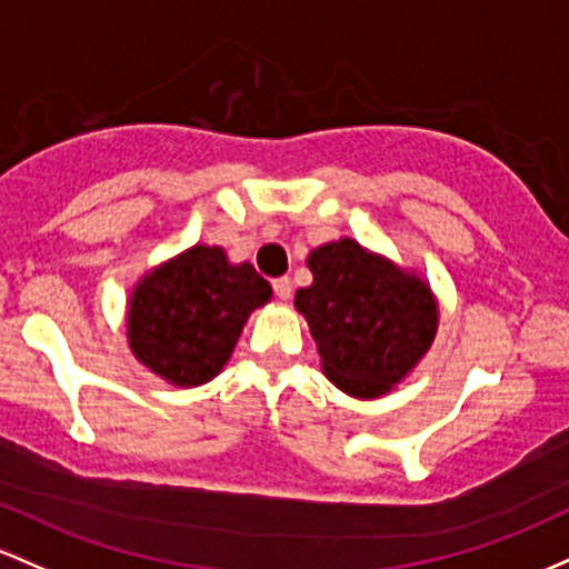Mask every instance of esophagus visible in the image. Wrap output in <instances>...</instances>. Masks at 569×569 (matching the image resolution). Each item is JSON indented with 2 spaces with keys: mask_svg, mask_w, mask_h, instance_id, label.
<instances>
[{
  "mask_svg": "<svg viewBox=\"0 0 569 569\" xmlns=\"http://www.w3.org/2000/svg\"><path fill=\"white\" fill-rule=\"evenodd\" d=\"M273 292H277L279 301H290V296H292V282H290V279H287V277L273 279Z\"/></svg>",
  "mask_w": 569,
  "mask_h": 569,
  "instance_id": "1",
  "label": "esophagus"
}]
</instances>
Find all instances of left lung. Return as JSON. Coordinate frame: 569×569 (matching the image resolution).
Returning a JSON list of instances; mask_svg holds the SVG:
<instances>
[{
    "mask_svg": "<svg viewBox=\"0 0 569 569\" xmlns=\"http://www.w3.org/2000/svg\"><path fill=\"white\" fill-rule=\"evenodd\" d=\"M306 263L315 282L296 292V309L309 322L325 376L355 398L389 392L436 338L430 287L355 239L317 247Z\"/></svg>",
    "mask_w": 569,
    "mask_h": 569,
    "instance_id": "1",
    "label": "left lung"
}]
</instances>
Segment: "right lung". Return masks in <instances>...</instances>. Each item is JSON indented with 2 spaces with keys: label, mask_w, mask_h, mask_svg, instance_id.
<instances>
[{
  "label": "right lung",
  "mask_w": 569,
  "mask_h": 569,
  "mask_svg": "<svg viewBox=\"0 0 569 569\" xmlns=\"http://www.w3.org/2000/svg\"><path fill=\"white\" fill-rule=\"evenodd\" d=\"M271 301V284L250 263H228L220 247L196 244L137 284L129 347L139 362L177 387L214 379L250 311Z\"/></svg>",
  "instance_id": "obj_1"
}]
</instances>
